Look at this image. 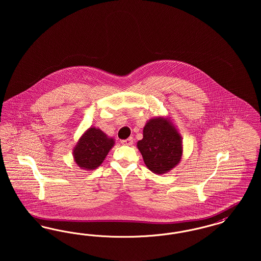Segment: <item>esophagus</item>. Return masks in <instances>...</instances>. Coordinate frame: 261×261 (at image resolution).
<instances>
[{
	"label": "esophagus",
	"mask_w": 261,
	"mask_h": 261,
	"mask_svg": "<svg viewBox=\"0 0 261 261\" xmlns=\"http://www.w3.org/2000/svg\"><path fill=\"white\" fill-rule=\"evenodd\" d=\"M121 144L124 145V146H132V144H133V138L130 137V138H128V139H126V140H122V141H121Z\"/></svg>",
	"instance_id": "34e87169"
}]
</instances>
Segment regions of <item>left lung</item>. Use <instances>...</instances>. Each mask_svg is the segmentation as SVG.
Returning <instances> with one entry per match:
<instances>
[{
    "mask_svg": "<svg viewBox=\"0 0 261 261\" xmlns=\"http://www.w3.org/2000/svg\"><path fill=\"white\" fill-rule=\"evenodd\" d=\"M183 141L170 117L150 118L143 130V139L137 148L146 166L153 173H167L181 162Z\"/></svg>",
    "mask_w": 261,
    "mask_h": 261,
    "instance_id": "left-lung-1",
    "label": "left lung"
}]
</instances>
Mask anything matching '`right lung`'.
<instances>
[{"label":"right lung","mask_w":261,"mask_h":261,"mask_svg":"<svg viewBox=\"0 0 261 261\" xmlns=\"http://www.w3.org/2000/svg\"><path fill=\"white\" fill-rule=\"evenodd\" d=\"M115 142L99 128L90 127L79 138L73 148V160L82 169L94 170L107 158Z\"/></svg>","instance_id":"obj_1"}]
</instances>
